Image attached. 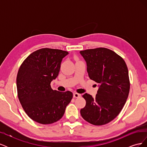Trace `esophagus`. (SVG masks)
Returning a JSON list of instances; mask_svg holds the SVG:
<instances>
[{
	"mask_svg": "<svg viewBox=\"0 0 147 147\" xmlns=\"http://www.w3.org/2000/svg\"><path fill=\"white\" fill-rule=\"evenodd\" d=\"M80 96H81L80 94H78V93H77V92L74 93V97H75V98H78V97Z\"/></svg>",
	"mask_w": 147,
	"mask_h": 147,
	"instance_id": "34e87169",
	"label": "esophagus"
}]
</instances>
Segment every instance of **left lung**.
I'll list each match as a JSON object with an SVG mask.
<instances>
[{"mask_svg":"<svg viewBox=\"0 0 147 147\" xmlns=\"http://www.w3.org/2000/svg\"><path fill=\"white\" fill-rule=\"evenodd\" d=\"M85 60L88 76L99 83L95 97L82 96L86 105L80 110L83 118L96 126L112 121L121 112L129 92L130 83L125 61L105 48L80 51Z\"/></svg>","mask_w":147,"mask_h":147,"instance_id":"1","label":"left lung"}]
</instances>
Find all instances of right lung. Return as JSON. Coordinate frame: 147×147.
<instances>
[{
	"label": "right lung",
	"mask_w": 147,
	"mask_h": 147,
	"mask_svg": "<svg viewBox=\"0 0 147 147\" xmlns=\"http://www.w3.org/2000/svg\"><path fill=\"white\" fill-rule=\"evenodd\" d=\"M68 54L42 48L31 53L20 66L16 77L18 96L26 114L35 122L48 124L58 121L72 99V92L54 91L50 86Z\"/></svg>",
	"instance_id": "add662e5"
}]
</instances>
